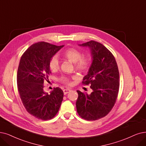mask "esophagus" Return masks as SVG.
<instances>
[{"mask_svg": "<svg viewBox=\"0 0 146 146\" xmlns=\"http://www.w3.org/2000/svg\"><path fill=\"white\" fill-rule=\"evenodd\" d=\"M71 89H64L63 90V93H64V95H66L67 93H68L69 92H71Z\"/></svg>", "mask_w": 146, "mask_h": 146, "instance_id": "esophagus-1", "label": "esophagus"}]
</instances>
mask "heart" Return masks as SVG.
I'll list each match as a JSON object with an SVG mask.
<instances>
[{
	"instance_id": "b5f03b06",
	"label": "heart",
	"mask_w": 146,
	"mask_h": 146,
	"mask_svg": "<svg viewBox=\"0 0 146 146\" xmlns=\"http://www.w3.org/2000/svg\"><path fill=\"white\" fill-rule=\"evenodd\" d=\"M63 56L69 61L75 63V68L79 71L86 72L89 69V59L86 57H83V53L77 49L74 48L67 49L63 53ZM49 67L53 71H56L59 68V61L56 56L53 57L50 60ZM60 80L62 83L67 85L71 84V79L69 77H62Z\"/></svg>"
}]
</instances>
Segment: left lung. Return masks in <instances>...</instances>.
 <instances>
[{
	"label": "left lung",
	"instance_id": "1",
	"mask_svg": "<svg viewBox=\"0 0 146 146\" xmlns=\"http://www.w3.org/2000/svg\"><path fill=\"white\" fill-rule=\"evenodd\" d=\"M89 48L92 63L82 83L90 85V95L77 90V111L81 118L96 120L114 107L119 90V72L113 54L102 44L90 40L79 45Z\"/></svg>",
	"mask_w": 146,
	"mask_h": 146
}]
</instances>
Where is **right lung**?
Wrapping results in <instances>:
<instances>
[{
    "mask_svg": "<svg viewBox=\"0 0 146 146\" xmlns=\"http://www.w3.org/2000/svg\"><path fill=\"white\" fill-rule=\"evenodd\" d=\"M63 46L39 42L29 46L21 57L17 77L20 96L27 111L38 119L53 118L61 106L62 90L56 87L48 94L44 91V83L51 73L50 60Z\"/></svg>",
    "mask_w": 146,
    "mask_h": 146,
    "instance_id": "add662e5",
    "label": "right lung"
}]
</instances>
